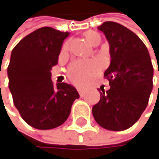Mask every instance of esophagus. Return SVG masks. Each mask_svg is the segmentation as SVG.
Wrapping results in <instances>:
<instances>
[{
    "label": "esophagus",
    "mask_w": 159,
    "mask_h": 159,
    "mask_svg": "<svg viewBox=\"0 0 159 159\" xmlns=\"http://www.w3.org/2000/svg\"><path fill=\"white\" fill-rule=\"evenodd\" d=\"M77 90H78V93H79V95H80L81 97H83V95H84V92H83V90H82L81 89H78Z\"/></svg>",
    "instance_id": "34e87169"
}]
</instances>
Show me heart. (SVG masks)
<instances>
[{"label":"heart","instance_id":"1","mask_svg":"<svg viewBox=\"0 0 159 159\" xmlns=\"http://www.w3.org/2000/svg\"><path fill=\"white\" fill-rule=\"evenodd\" d=\"M85 39L92 46H97L101 42V36L95 31H87L84 33ZM69 50V43L66 42L61 48L60 54L63 55ZM100 66L95 61H75L71 63L68 69L67 75L69 80L75 84L82 86L87 84L99 71Z\"/></svg>","mask_w":159,"mask_h":159}]
</instances>
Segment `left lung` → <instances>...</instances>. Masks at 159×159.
Segmentation results:
<instances>
[{
	"label": "left lung",
	"mask_w": 159,
	"mask_h": 159,
	"mask_svg": "<svg viewBox=\"0 0 159 159\" xmlns=\"http://www.w3.org/2000/svg\"><path fill=\"white\" fill-rule=\"evenodd\" d=\"M98 29L110 46V66L104 75L110 89H99L101 98L92 114L103 128L123 131L135 124L147 107L154 68L145 44L131 30L114 21H106Z\"/></svg>",
	"instance_id": "1"
}]
</instances>
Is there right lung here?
<instances>
[{"instance_id": "add662e5", "label": "right lung", "mask_w": 159, "mask_h": 159, "mask_svg": "<svg viewBox=\"0 0 159 159\" xmlns=\"http://www.w3.org/2000/svg\"><path fill=\"white\" fill-rule=\"evenodd\" d=\"M69 35L42 27L23 38L11 53L7 74L14 105L24 121L36 129L60 126L79 98L72 86H55L51 80V70L57 64L62 43Z\"/></svg>"}]
</instances>
